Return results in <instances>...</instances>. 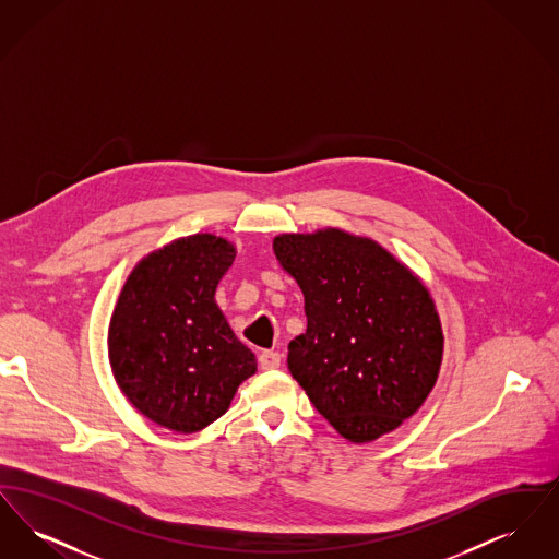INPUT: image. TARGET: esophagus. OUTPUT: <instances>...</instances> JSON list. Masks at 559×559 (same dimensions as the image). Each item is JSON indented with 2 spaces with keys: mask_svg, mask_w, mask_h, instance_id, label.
I'll return each mask as SVG.
<instances>
[{
  "mask_svg": "<svg viewBox=\"0 0 559 559\" xmlns=\"http://www.w3.org/2000/svg\"><path fill=\"white\" fill-rule=\"evenodd\" d=\"M260 367H262L264 371L278 369V367H281V354H278V352H272V349H264V352L260 354Z\"/></svg>",
  "mask_w": 559,
  "mask_h": 559,
  "instance_id": "34e87169",
  "label": "esophagus"
}]
</instances>
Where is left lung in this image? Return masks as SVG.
Segmentation results:
<instances>
[{
  "label": "left lung",
  "mask_w": 559,
  "mask_h": 559,
  "mask_svg": "<svg viewBox=\"0 0 559 559\" xmlns=\"http://www.w3.org/2000/svg\"><path fill=\"white\" fill-rule=\"evenodd\" d=\"M272 249L304 293L308 329L287 365L320 415L356 444L415 415L444 349L424 283L379 242L340 228L281 235Z\"/></svg>",
  "instance_id": "1"
}]
</instances>
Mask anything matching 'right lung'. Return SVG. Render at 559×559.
<instances>
[{
    "label": "right lung",
    "instance_id": "obj_1",
    "mask_svg": "<svg viewBox=\"0 0 559 559\" xmlns=\"http://www.w3.org/2000/svg\"><path fill=\"white\" fill-rule=\"evenodd\" d=\"M237 258L230 240L192 235L142 258L108 324L117 385L146 419L194 433L219 419L240 383L258 371L215 304Z\"/></svg>",
    "mask_w": 559,
    "mask_h": 559
}]
</instances>
